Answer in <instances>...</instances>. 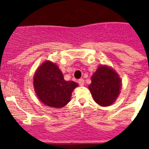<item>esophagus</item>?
<instances>
[{
  "label": "esophagus",
  "instance_id": "obj_1",
  "mask_svg": "<svg viewBox=\"0 0 149 149\" xmlns=\"http://www.w3.org/2000/svg\"><path fill=\"white\" fill-rule=\"evenodd\" d=\"M78 84H79V85H80V86H84V79H79Z\"/></svg>",
  "mask_w": 149,
  "mask_h": 149
}]
</instances>
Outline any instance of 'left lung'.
I'll return each instance as SVG.
<instances>
[{
	"label": "left lung",
	"instance_id": "obj_1",
	"mask_svg": "<svg viewBox=\"0 0 149 149\" xmlns=\"http://www.w3.org/2000/svg\"><path fill=\"white\" fill-rule=\"evenodd\" d=\"M89 89L96 103L107 107L114 103L120 93L121 78L107 65H101L91 77Z\"/></svg>",
	"mask_w": 149,
	"mask_h": 149
}]
</instances>
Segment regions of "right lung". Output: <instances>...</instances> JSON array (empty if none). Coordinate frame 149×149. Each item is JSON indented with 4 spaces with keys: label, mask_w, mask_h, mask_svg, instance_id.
I'll return each instance as SVG.
<instances>
[{
    "label": "right lung",
    "mask_w": 149,
    "mask_h": 149,
    "mask_svg": "<svg viewBox=\"0 0 149 149\" xmlns=\"http://www.w3.org/2000/svg\"><path fill=\"white\" fill-rule=\"evenodd\" d=\"M77 86L74 81H65L59 67L49 60L37 68L33 77L36 94L44 104L51 107L60 108L65 106Z\"/></svg>",
    "instance_id": "right-lung-1"
}]
</instances>
